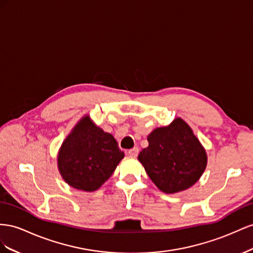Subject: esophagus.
Masks as SVG:
<instances>
[{
	"instance_id": "1",
	"label": "esophagus",
	"mask_w": 253,
	"mask_h": 253,
	"mask_svg": "<svg viewBox=\"0 0 253 253\" xmlns=\"http://www.w3.org/2000/svg\"><path fill=\"white\" fill-rule=\"evenodd\" d=\"M127 154L129 155V156H131V157H136L139 155V148L138 147H133V148H131V149H129L128 151H127Z\"/></svg>"
}]
</instances>
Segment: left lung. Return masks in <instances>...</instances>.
Instances as JSON below:
<instances>
[{"label":"left lung","instance_id":"1","mask_svg":"<svg viewBox=\"0 0 253 253\" xmlns=\"http://www.w3.org/2000/svg\"><path fill=\"white\" fill-rule=\"evenodd\" d=\"M138 159L158 189L167 194L189 189L203 175L207 154L192 129L181 119L157 128Z\"/></svg>","mask_w":253,"mask_h":253}]
</instances>
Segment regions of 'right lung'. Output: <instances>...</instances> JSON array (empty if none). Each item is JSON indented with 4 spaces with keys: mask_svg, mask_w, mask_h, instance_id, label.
I'll return each mask as SVG.
<instances>
[{
    "mask_svg": "<svg viewBox=\"0 0 253 253\" xmlns=\"http://www.w3.org/2000/svg\"><path fill=\"white\" fill-rule=\"evenodd\" d=\"M123 158L113 135L84 117L62 143L58 168L69 185L93 192L109 179Z\"/></svg>",
    "mask_w": 253,
    "mask_h": 253,
    "instance_id": "right-lung-1",
    "label": "right lung"
}]
</instances>
